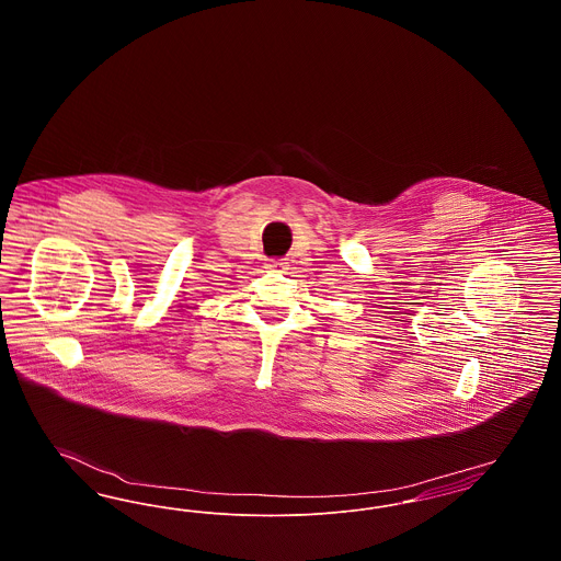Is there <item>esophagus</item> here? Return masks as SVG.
Here are the masks:
<instances>
[{"label":"esophagus","instance_id":"1","mask_svg":"<svg viewBox=\"0 0 561 561\" xmlns=\"http://www.w3.org/2000/svg\"><path fill=\"white\" fill-rule=\"evenodd\" d=\"M268 268H273V271H282V268H286V263L284 261H268Z\"/></svg>","mask_w":561,"mask_h":561}]
</instances>
